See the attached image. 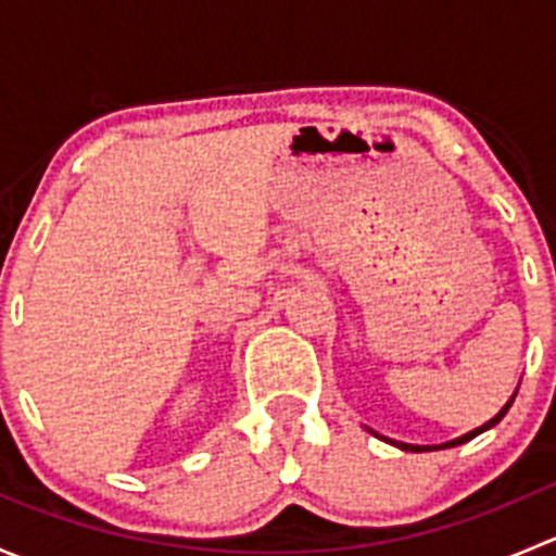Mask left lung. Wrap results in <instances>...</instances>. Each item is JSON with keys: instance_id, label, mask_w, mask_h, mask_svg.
<instances>
[{"instance_id": "8db88e82", "label": "left lung", "mask_w": 556, "mask_h": 556, "mask_svg": "<svg viewBox=\"0 0 556 556\" xmlns=\"http://www.w3.org/2000/svg\"><path fill=\"white\" fill-rule=\"evenodd\" d=\"M514 397H517V392H514L511 395V401L506 403V406L501 408V412L495 414V417L490 419V422H484L481 425V428H476V430H470V433H465V435H459V439H454V441H446V444H439V446H414V444H401V441H390V444H395L397 450H406V452H433V450H450V446H459V444H465V441H470V439H476V435L479 433H484V430H490V428H495L497 422H501L503 417H506V412L508 408H511V403H514Z\"/></svg>"}]
</instances>
